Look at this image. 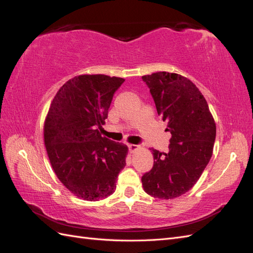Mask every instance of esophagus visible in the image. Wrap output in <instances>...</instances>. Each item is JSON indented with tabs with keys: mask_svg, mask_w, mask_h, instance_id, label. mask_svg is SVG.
<instances>
[{
	"mask_svg": "<svg viewBox=\"0 0 253 253\" xmlns=\"http://www.w3.org/2000/svg\"><path fill=\"white\" fill-rule=\"evenodd\" d=\"M139 149V145H137V144H128V150H129V152L131 153H134L135 151H137Z\"/></svg>",
	"mask_w": 253,
	"mask_h": 253,
	"instance_id": "esophagus-1",
	"label": "esophagus"
}]
</instances>
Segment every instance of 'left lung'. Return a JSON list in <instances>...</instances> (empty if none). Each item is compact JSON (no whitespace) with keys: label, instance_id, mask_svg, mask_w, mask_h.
Masks as SVG:
<instances>
[{"label":"left lung","instance_id":"obj_1","mask_svg":"<svg viewBox=\"0 0 253 253\" xmlns=\"http://www.w3.org/2000/svg\"><path fill=\"white\" fill-rule=\"evenodd\" d=\"M142 80L172 135L168 153L151 149L154 165L141 177L142 186L153 197L172 200L200 179L212 156L216 126L205 97L188 78L158 72L142 76Z\"/></svg>","mask_w":253,"mask_h":253}]
</instances>
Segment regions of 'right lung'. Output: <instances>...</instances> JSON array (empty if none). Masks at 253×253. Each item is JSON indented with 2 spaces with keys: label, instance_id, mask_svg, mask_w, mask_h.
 Returning <instances> with one entry per match:
<instances>
[{
  "label": "right lung",
  "instance_id": "add662e5",
  "mask_svg": "<svg viewBox=\"0 0 253 253\" xmlns=\"http://www.w3.org/2000/svg\"><path fill=\"white\" fill-rule=\"evenodd\" d=\"M124 82L106 75L74 77L60 87L45 119L44 143L52 169L64 187L84 201L114 193L126 166V145L99 132Z\"/></svg>",
  "mask_w": 253,
  "mask_h": 253
}]
</instances>
